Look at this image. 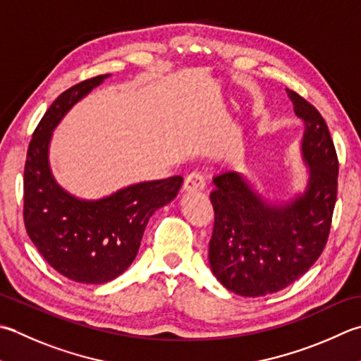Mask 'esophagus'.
Wrapping results in <instances>:
<instances>
[{"label":"esophagus","mask_w":361,"mask_h":361,"mask_svg":"<svg viewBox=\"0 0 361 361\" xmlns=\"http://www.w3.org/2000/svg\"><path fill=\"white\" fill-rule=\"evenodd\" d=\"M204 188V178L200 172H192L189 173L185 178V185H183V189L185 190H202Z\"/></svg>","instance_id":"34e87169"}]
</instances>
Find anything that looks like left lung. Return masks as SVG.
<instances>
[{"instance_id":"obj_1","label":"left lung","mask_w":361,"mask_h":361,"mask_svg":"<svg viewBox=\"0 0 361 361\" xmlns=\"http://www.w3.org/2000/svg\"><path fill=\"white\" fill-rule=\"evenodd\" d=\"M288 97L303 125L300 153L308 167L303 192L274 203L239 172L213 178L214 228L209 267L228 291L244 298L281 291L300 279L327 244L338 194V158L326 120L294 90Z\"/></svg>"}]
</instances>
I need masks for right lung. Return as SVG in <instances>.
<instances>
[{
    "label": "right lung",
    "mask_w": 361,
    "mask_h": 361,
    "mask_svg": "<svg viewBox=\"0 0 361 361\" xmlns=\"http://www.w3.org/2000/svg\"><path fill=\"white\" fill-rule=\"evenodd\" d=\"M75 84L56 98L35 128L25 164V227L53 269L80 283L100 285L123 274L137 255L154 211L171 203L181 176L130 185L98 200H84L56 183L49 142L63 116L108 78Z\"/></svg>",
    "instance_id": "right-lung-1"
}]
</instances>
